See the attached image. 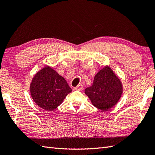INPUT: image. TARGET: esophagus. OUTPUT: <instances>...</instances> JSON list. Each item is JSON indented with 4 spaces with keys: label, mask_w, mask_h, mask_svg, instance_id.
<instances>
[{
    "label": "esophagus",
    "mask_w": 155,
    "mask_h": 155,
    "mask_svg": "<svg viewBox=\"0 0 155 155\" xmlns=\"http://www.w3.org/2000/svg\"><path fill=\"white\" fill-rule=\"evenodd\" d=\"M82 88H83L82 85H79L74 88L75 90H76V91H81V90H82Z\"/></svg>",
    "instance_id": "esophagus-1"
}]
</instances>
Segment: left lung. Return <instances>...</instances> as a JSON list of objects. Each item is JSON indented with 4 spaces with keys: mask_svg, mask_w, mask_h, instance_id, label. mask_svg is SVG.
<instances>
[{
    "mask_svg": "<svg viewBox=\"0 0 155 155\" xmlns=\"http://www.w3.org/2000/svg\"><path fill=\"white\" fill-rule=\"evenodd\" d=\"M122 92L121 82L109 67H105L98 72L92 85L85 90L92 105L102 111H107L114 106Z\"/></svg>",
    "mask_w": 155,
    "mask_h": 155,
    "instance_id": "obj_1",
    "label": "left lung"
}]
</instances>
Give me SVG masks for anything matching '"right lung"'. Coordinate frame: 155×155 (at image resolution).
I'll use <instances>...</instances> for the list:
<instances>
[{
	"mask_svg": "<svg viewBox=\"0 0 155 155\" xmlns=\"http://www.w3.org/2000/svg\"><path fill=\"white\" fill-rule=\"evenodd\" d=\"M71 92L66 80L48 66L35 75L30 84L32 99L45 110L56 109Z\"/></svg>",
	"mask_w": 155,
	"mask_h": 155,
	"instance_id": "right-lung-1",
	"label": "right lung"
}]
</instances>
